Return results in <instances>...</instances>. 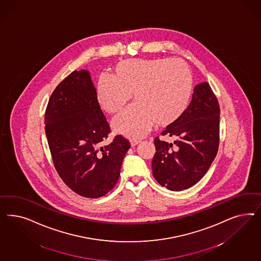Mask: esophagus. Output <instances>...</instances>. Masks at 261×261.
Listing matches in <instances>:
<instances>
[{"mask_svg": "<svg viewBox=\"0 0 261 261\" xmlns=\"http://www.w3.org/2000/svg\"><path fill=\"white\" fill-rule=\"evenodd\" d=\"M141 142V141H136V140H133V141H131V146H136V145H138L139 143Z\"/></svg>", "mask_w": 261, "mask_h": 261, "instance_id": "obj_1", "label": "esophagus"}]
</instances>
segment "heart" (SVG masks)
Instances as JSON below:
<instances>
[{
  "mask_svg": "<svg viewBox=\"0 0 261 261\" xmlns=\"http://www.w3.org/2000/svg\"><path fill=\"white\" fill-rule=\"evenodd\" d=\"M193 92L190 66L179 59H127L113 69V77L103 75L96 86L97 100L104 111L115 114L131 95L136 105L113 120L114 130L137 140L157 123L167 126L182 117Z\"/></svg>",
  "mask_w": 261,
  "mask_h": 261,
  "instance_id": "1",
  "label": "heart"
}]
</instances>
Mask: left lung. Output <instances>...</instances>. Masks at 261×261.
Here are the masks:
<instances>
[{
    "label": "left lung",
    "mask_w": 261,
    "mask_h": 261,
    "mask_svg": "<svg viewBox=\"0 0 261 261\" xmlns=\"http://www.w3.org/2000/svg\"><path fill=\"white\" fill-rule=\"evenodd\" d=\"M219 119V103L210 84H198L185 114L162 132L175 138L174 143L154 140L152 171L161 186L180 191L203 178L218 151Z\"/></svg>",
    "instance_id": "8db88e82"
}]
</instances>
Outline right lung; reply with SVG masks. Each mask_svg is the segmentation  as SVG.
I'll return each mask as SVG.
<instances>
[{
	"mask_svg": "<svg viewBox=\"0 0 261 261\" xmlns=\"http://www.w3.org/2000/svg\"><path fill=\"white\" fill-rule=\"evenodd\" d=\"M45 131L57 173L83 197H102L119 180L129 141L108 138L110 125L97 100L89 71H73L50 95L45 113Z\"/></svg>",
	"mask_w": 261,
	"mask_h": 261,
	"instance_id": "add662e5",
	"label": "right lung"
}]
</instances>
